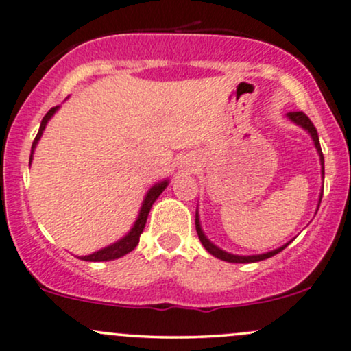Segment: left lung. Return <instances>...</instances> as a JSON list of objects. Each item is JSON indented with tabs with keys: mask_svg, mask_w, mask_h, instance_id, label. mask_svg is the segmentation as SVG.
I'll use <instances>...</instances> for the list:
<instances>
[{
	"mask_svg": "<svg viewBox=\"0 0 351 351\" xmlns=\"http://www.w3.org/2000/svg\"><path fill=\"white\" fill-rule=\"evenodd\" d=\"M287 115H289V119H292V122H295L297 125H300V127H304L305 130H307L308 134L312 135L313 143H315V148H317L318 155H320V162H322V175H325V170H324V153H322L320 142H318L317 128L313 127L312 120H310L308 117L304 114V112H289ZM195 223H196V232H198V237H199L201 244L204 245V249H206V251H208L209 254H213V256L217 257V259H223V261H226V263H236V264H237V263H257V261H264V259H267V257L276 256L277 252H280L282 249H285V245H287V244H285L284 247H279V249H276V251H271V252H267V254H261V256H232V254L221 251V249H219V247H216L215 244L209 243V241L206 239V236H204V234H203V231H201L198 215H196V221H195Z\"/></svg>",
	"mask_w": 351,
	"mask_h": 351,
	"instance_id": "1",
	"label": "left lung"
}]
</instances>
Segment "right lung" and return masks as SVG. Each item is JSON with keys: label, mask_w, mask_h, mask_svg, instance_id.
I'll return each instance as SVG.
<instances>
[{"label": "right lung", "mask_w": 351, "mask_h": 351, "mask_svg": "<svg viewBox=\"0 0 351 351\" xmlns=\"http://www.w3.org/2000/svg\"><path fill=\"white\" fill-rule=\"evenodd\" d=\"M56 110H58V107H52L51 110L47 112L46 115H44V119H43V122H41V127H39V132H38V135H36V138H34V142H33V147H31V152H34L36 143H38L39 138H41L43 130H44V128H46L47 120H49L51 117L54 115ZM31 160H33V155H31L29 163H31ZM167 184H168V181H162V183L155 184V186H153L150 191H148V195H147V198H145V201H143L142 211H140V216H138V219H136L135 226L132 228V231L128 232V234L125 236L123 239H120L119 243L108 245V247H106V249H100V251L90 254V256L80 257V259H82V261H92V263H100V261H114V259H119V257L125 256V254H128L130 251H134V249L136 247V244H138L140 236H142L145 224H147V217H148V213H150L152 204L155 203V199L158 198L160 195H162V191H163L165 188H167Z\"/></svg>", "instance_id": "obj_1"}]
</instances>
